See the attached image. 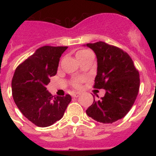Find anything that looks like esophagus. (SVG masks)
Here are the masks:
<instances>
[{"label":"esophagus","instance_id":"obj_1","mask_svg":"<svg viewBox=\"0 0 156 156\" xmlns=\"http://www.w3.org/2000/svg\"><path fill=\"white\" fill-rule=\"evenodd\" d=\"M80 94L81 93H80V92H74V93L72 94V96H73V98H77V97H79Z\"/></svg>","mask_w":156,"mask_h":156}]
</instances>
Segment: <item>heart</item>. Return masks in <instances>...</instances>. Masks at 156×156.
<instances>
[{
    "mask_svg": "<svg viewBox=\"0 0 156 156\" xmlns=\"http://www.w3.org/2000/svg\"><path fill=\"white\" fill-rule=\"evenodd\" d=\"M88 52H90L88 50H86V49H82V50H80L77 51L76 53V57H80V56L84 55L86 54H87ZM83 81L82 79H76V80H74L73 82H72V86L74 88H78L80 87V85H81V82Z\"/></svg>",
    "mask_w": 156,
    "mask_h": 156,
    "instance_id": "heart-1",
    "label": "heart"
}]
</instances>
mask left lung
Wrapping results in <instances>:
<instances>
[{"instance_id": "left-lung-1", "label": "left lung", "mask_w": 156, "mask_h": 156, "mask_svg": "<svg viewBox=\"0 0 156 156\" xmlns=\"http://www.w3.org/2000/svg\"><path fill=\"white\" fill-rule=\"evenodd\" d=\"M94 51L98 62L94 87L105 89V94L86 110L97 122L112 123L130 110L138 94L139 72L126 52L117 47L99 41L87 44Z\"/></svg>"}]
</instances>
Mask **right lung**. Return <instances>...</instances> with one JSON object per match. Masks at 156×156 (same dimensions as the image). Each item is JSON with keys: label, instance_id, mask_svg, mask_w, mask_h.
<instances>
[{"label": "right lung", "instance_id": "1", "mask_svg": "<svg viewBox=\"0 0 156 156\" xmlns=\"http://www.w3.org/2000/svg\"><path fill=\"white\" fill-rule=\"evenodd\" d=\"M68 47L44 46L16 68L12 81L14 101L26 118L46 127L62 118L72 98L54 97L47 90L57 73L60 57Z\"/></svg>", "mask_w": 156, "mask_h": 156}]
</instances>
